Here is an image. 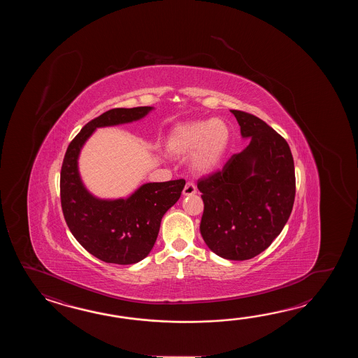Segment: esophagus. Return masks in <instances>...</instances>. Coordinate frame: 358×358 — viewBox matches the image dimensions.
Listing matches in <instances>:
<instances>
[{"label":"esophagus","mask_w":358,"mask_h":358,"mask_svg":"<svg viewBox=\"0 0 358 358\" xmlns=\"http://www.w3.org/2000/svg\"><path fill=\"white\" fill-rule=\"evenodd\" d=\"M196 192H197L196 185L193 182H188L182 189V196H193V194H196Z\"/></svg>","instance_id":"esophagus-1"}]
</instances>
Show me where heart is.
Here are the masks:
<instances>
[{
  "label": "heart",
  "mask_w": 358,
  "mask_h": 358,
  "mask_svg": "<svg viewBox=\"0 0 358 358\" xmlns=\"http://www.w3.org/2000/svg\"><path fill=\"white\" fill-rule=\"evenodd\" d=\"M230 137V128L222 119L182 122L169 133L166 151L176 157L189 155V168L198 176H207L220 166Z\"/></svg>",
  "instance_id": "heart-1"
}]
</instances>
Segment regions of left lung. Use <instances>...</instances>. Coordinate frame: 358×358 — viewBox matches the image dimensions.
Masks as SVG:
<instances>
[{
	"label": "left lung",
	"mask_w": 358,
	"mask_h": 358,
	"mask_svg": "<svg viewBox=\"0 0 358 358\" xmlns=\"http://www.w3.org/2000/svg\"><path fill=\"white\" fill-rule=\"evenodd\" d=\"M230 113L250 143L221 171L198 180L205 203L199 230L213 253L244 261L265 251L289 219L294 161L287 141L266 122L243 111Z\"/></svg>",
	"instance_id": "8db88e82"
}]
</instances>
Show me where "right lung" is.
I'll return each instance as SVG.
<instances>
[{
    "instance_id": "1",
    "label": "right lung",
    "mask_w": 358,
    "mask_h": 358,
    "mask_svg": "<svg viewBox=\"0 0 358 358\" xmlns=\"http://www.w3.org/2000/svg\"><path fill=\"white\" fill-rule=\"evenodd\" d=\"M153 107L113 108L88 122L69 145L60 176L61 207L71 234L94 257L117 265L145 259L159 236L162 216L180 198L184 179L145 182L128 198L102 199L85 188L79 155L97 128L137 122Z\"/></svg>"
}]
</instances>
